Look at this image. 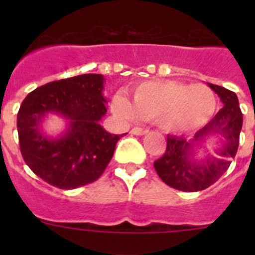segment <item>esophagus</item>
Returning a JSON list of instances; mask_svg holds the SVG:
<instances>
[{
	"instance_id": "1",
	"label": "esophagus",
	"mask_w": 255,
	"mask_h": 255,
	"mask_svg": "<svg viewBox=\"0 0 255 255\" xmlns=\"http://www.w3.org/2000/svg\"><path fill=\"white\" fill-rule=\"evenodd\" d=\"M149 131L148 129H141V128H134V129L131 130V134L134 135H144L147 134V132Z\"/></svg>"
}]
</instances>
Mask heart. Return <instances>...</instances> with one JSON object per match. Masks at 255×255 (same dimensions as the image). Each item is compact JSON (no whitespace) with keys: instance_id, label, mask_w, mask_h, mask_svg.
I'll use <instances>...</instances> for the list:
<instances>
[{"instance_id":"1","label":"heart","mask_w":255,"mask_h":255,"mask_svg":"<svg viewBox=\"0 0 255 255\" xmlns=\"http://www.w3.org/2000/svg\"><path fill=\"white\" fill-rule=\"evenodd\" d=\"M217 100L204 84L177 82H145L134 89L132 101L119 92L112 107L125 119L157 120L162 129L185 132L206 125L216 111Z\"/></svg>"}]
</instances>
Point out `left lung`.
I'll list each match as a JSON object with an SVG mask.
<instances>
[{
  "instance_id": "8db88e82",
  "label": "left lung",
  "mask_w": 255,
  "mask_h": 255,
  "mask_svg": "<svg viewBox=\"0 0 255 255\" xmlns=\"http://www.w3.org/2000/svg\"><path fill=\"white\" fill-rule=\"evenodd\" d=\"M220 97L222 108L191 139L167 135L166 152L154 162V168L164 184L181 191L204 190L227 171L236 155L243 126V114L238 96L226 88L208 83ZM212 134H218L221 144L215 156L195 158V148L203 145Z\"/></svg>"
}]
</instances>
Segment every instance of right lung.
<instances>
[{
  "label": "right lung",
  "mask_w": 255,
  "mask_h": 255,
  "mask_svg": "<svg viewBox=\"0 0 255 255\" xmlns=\"http://www.w3.org/2000/svg\"><path fill=\"white\" fill-rule=\"evenodd\" d=\"M103 83L101 74L56 80L30 92L20 106L17 132L22 158L37 176L56 188L75 189L96 181L124 135L106 131L100 124L107 112ZM49 113L67 120V129L57 138L41 129Z\"/></svg>",
  "instance_id": "1"
}]
</instances>
